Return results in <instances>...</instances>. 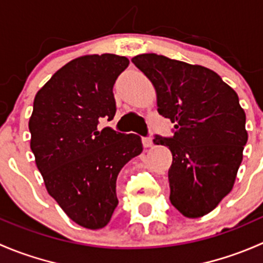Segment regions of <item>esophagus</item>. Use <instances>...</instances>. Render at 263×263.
Returning <instances> with one entry per match:
<instances>
[{"label":"esophagus","instance_id":"34e87169","mask_svg":"<svg viewBox=\"0 0 263 263\" xmlns=\"http://www.w3.org/2000/svg\"><path fill=\"white\" fill-rule=\"evenodd\" d=\"M142 145H144L145 148L153 146V140L150 137H142Z\"/></svg>","mask_w":263,"mask_h":263}]
</instances>
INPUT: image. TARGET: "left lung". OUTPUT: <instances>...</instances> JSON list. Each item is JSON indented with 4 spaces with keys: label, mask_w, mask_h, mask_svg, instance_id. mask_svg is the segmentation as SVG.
<instances>
[{
    "label": "left lung",
    "mask_w": 263,
    "mask_h": 263,
    "mask_svg": "<svg viewBox=\"0 0 263 263\" xmlns=\"http://www.w3.org/2000/svg\"><path fill=\"white\" fill-rule=\"evenodd\" d=\"M153 82L159 115L174 123L173 136L155 135L171 148V202L185 217L213 211L232 191L248 134L237 92L210 68L146 53L132 58Z\"/></svg>",
    "instance_id": "left-lung-1"
}]
</instances>
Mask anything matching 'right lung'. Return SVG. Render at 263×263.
I'll list each match as a JSON object with an SVG mask.
<instances>
[{
    "label": "right lung",
    "mask_w": 263,
    "mask_h": 263,
    "mask_svg": "<svg viewBox=\"0 0 263 263\" xmlns=\"http://www.w3.org/2000/svg\"><path fill=\"white\" fill-rule=\"evenodd\" d=\"M126 57L91 54L72 60L36 92L29 121L30 147L47 191L72 221L87 229L109 222L118 198L121 169L142 151L141 137L110 127L113 85L128 66Z\"/></svg>",
    "instance_id": "add662e5"
}]
</instances>
